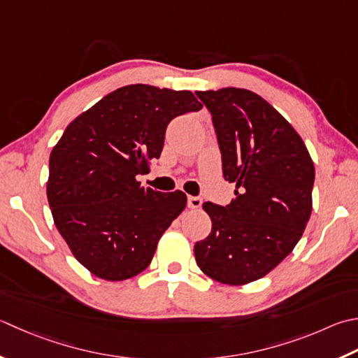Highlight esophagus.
Instances as JSON below:
<instances>
[{
	"label": "esophagus",
	"instance_id": "obj_1",
	"mask_svg": "<svg viewBox=\"0 0 358 358\" xmlns=\"http://www.w3.org/2000/svg\"><path fill=\"white\" fill-rule=\"evenodd\" d=\"M203 200L200 197H192V195H189L187 197V206L191 209H199L201 206Z\"/></svg>",
	"mask_w": 358,
	"mask_h": 358
}]
</instances>
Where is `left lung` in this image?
<instances>
[{"instance_id":"1","label":"left lung","mask_w":358,"mask_h":358,"mask_svg":"<svg viewBox=\"0 0 358 358\" xmlns=\"http://www.w3.org/2000/svg\"><path fill=\"white\" fill-rule=\"evenodd\" d=\"M213 115L223 177L236 199L203 209L211 233L195 243L200 270L214 281L243 285L292 253L312 214L315 167L296 130L261 96L243 88L197 91Z\"/></svg>"}]
</instances>
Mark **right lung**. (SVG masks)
Instances as JSON below:
<instances>
[{
    "label": "right lung",
    "mask_w": 358,
    "mask_h": 358,
    "mask_svg": "<svg viewBox=\"0 0 358 358\" xmlns=\"http://www.w3.org/2000/svg\"><path fill=\"white\" fill-rule=\"evenodd\" d=\"M203 105L191 91L144 83L117 88L63 131L49 157L54 223L94 276L124 281L149 267L158 241L186 208V194L141 186L173 117Z\"/></svg>",
    "instance_id": "1"
}]
</instances>
